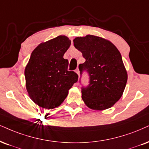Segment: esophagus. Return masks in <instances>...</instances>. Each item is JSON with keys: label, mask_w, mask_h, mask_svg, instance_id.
Listing matches in <instances>:
<instances>
[{"label": "esophagus", "mask_w": 149, "mask_h": 149, "mask_svg": "<svg viewBox=\"0 0 149 149\" xmlns=\"http://www.w3.org/2000/svg\"><path fill=\"white\" fill-rule=\"evenodd\" d=\"M75 72H76L77 74H78V76L79 77V75H80V72H79V70L78 68H77V69H76V70H75Z\"/></svg>", "instance_id": "esophagus-1"}]
</instances>
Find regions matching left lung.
Instances as JSON below:
<instances>
[{"label":"left lung","instance_id":"left-lung-1","mask_svg":"<svg viewBox=\"0 0 149 149\" xmlns=\"http://www.w3.org/2000/svg\"><path fill=\"white\" fill-rule=\"evenodd\" d=\"M73 43L86 59L79 70H87L90 76L89 86L82 88V100L93 110L111 108L122 97L128 79L118 49L106 38L91 34L76 37Z\"/></svg>","mask_w":149,"mask_h":149}]
</instances>
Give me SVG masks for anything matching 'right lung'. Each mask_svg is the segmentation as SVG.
<instances>
[{
	"label": "right lung",
	"mask_w": 149,
	"mask_h": 149,
	"mask_svg": "<svg viewBox=\"0 0 149 149\" xmlns=\"http://www.w3.org/2000/svg\"><path fill=\"white\" fill-rule=\"evenodd\" d=\"M71 41L58 36L40 43L31 54L25 66V86L29 97L40 107L53 109L59 106L78 75L68 71V61L63 55Z\"/></svg>",
	"instance_id": "obj_1"
}]
</instances>
